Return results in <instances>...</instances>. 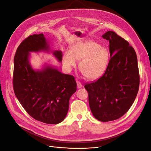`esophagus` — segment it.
Masks as SVG:
<instances>
[{
	"label": "esophagus",
	"instance_id": "obj_1",
	"mask_svg": "<svg viewBox=\"0 0 151 151\" xmlns=\"http://www.w3.org/2000/svg\"><path fill=\"white\" fill-rule=\"evenodd\" d=\"M76 84H77V87H78V88H81L83 87V85H82V84H81V82L77 81H76Z\"/></svg>",
	"mask_w": 151,
	"mask_h": 151
}]
</instances>
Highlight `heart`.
<instances>
[{"label":"heart","instance_id":"b5f03b06","mask_svg":"<svg viewBox=\"0 0 151 151\" xmlns=\"http://www.w3.org/2000/svg\"><path fill=\"white\" fill-rule=\"evenodd\" d=\"M109 52L106 47L93 41L77 42L71 45L70 50L64 52L62 61L67 69L76 67L80 60L79 68L89 80L100 78L106 71L109 62Z\"/></svg>","mask_w":151,"mask_h":151}]
</instances>
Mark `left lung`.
I'll list each match as a JSON object with an SVG mask.
<instances>
[{"label":"left lung","mask_w":151,"mask_h":151,"mask_svg":"<svg viewBox=\"0 0 151 151\" xmlns=\"http://www.w3.org/2000/svg\"><path fill=\"white\" fill-rule=\"evenodd\" d=\"M102 37L109 41L110 59L103 76L84 86L93 116L103 122L122 116L134 101L139 89V74L133 47L115 32Z\"/></svg>","instance_id":"obj_1"}]
</instances>
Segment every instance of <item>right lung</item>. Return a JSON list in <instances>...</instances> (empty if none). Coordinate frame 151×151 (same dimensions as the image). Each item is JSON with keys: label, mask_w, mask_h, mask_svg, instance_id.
<instances>
[{"label": "right lung", "mask_w": 151, "mask_h": 151, "mask_svg": "<svg viewBox=\"0 0 151 151\" xmlns=\"http://www.w3.org/2000/svg\"><path fill=\"white\" fill-rule=\"evenodd\" d=\"M50 49L43 34L25 39L15 55L13 84L18 100L31 116L45 123L58 124L66 117L76 83L73 76L63 74L49 65L41 70L32 68L31 52H49ZM52 54L62 62L61 50H54Z\"/></svg>", "instance_id": "add662e5"}]
</instances>
